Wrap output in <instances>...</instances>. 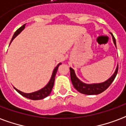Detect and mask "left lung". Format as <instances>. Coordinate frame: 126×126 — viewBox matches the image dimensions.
Returning a JSON list of instances; mask_svg holds the SVG:
<instances>
[{
	"label": "left lung",
	"mask_w": 126,
	"mask_h": 126,
	"mask_svg": "<svg viewBox=\"0 0 126 126\" xmlns=\"http://www.w3.org/2000/svg\"><path fill=\"white\" fill-rule=\"evenodd\" d=\"M113 37V43L116 46V42L114 36L112 35ZM70 79L71 81L72 82V84L76 89L80 92V93L84 94H98L103 92L104 91L107 89L108 87H110V84H111L112 82L114 80L115 78L116 77V75L118 72V65H117L115 72L114 74H113L110 79L106 80L105 82H101V83H98V84H85L84 82H81L76 76V74L74 73V70L72 69V68H70Z\"/></svg>",
	"instance_id": "left-lung-1"
}]
</instances>
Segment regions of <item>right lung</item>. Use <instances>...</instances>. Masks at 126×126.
Returning a JSON list of instances; mask_svg holds the SVG:
<instances>
[{
    "label": "right lung",
    "mask_w": 126,
    "mask_h": 126,
    "mask_svg": "<svg viewBox=\"0 0 126 126\" xmlns=\"http://www.w3.org/2000/svg\"><path fill=\"white\" fill-rule=\"evenodd\" d=\"M25 24H24L23 26H21L20 28L16 30L15 33L13 35V38H12L11 41V42L13 40L15 37L19 34L21 31L23 30V29L25 28ZM61 64V63H60V64H58V66H57L56 68H55V69L54 70V71H53V73H52V78H51V79L48 82V84H47L46 86L45 87H44L43 89H42L41 90H39V91H37L36 92H33L32 93H23L21 91H20L19 90H17L16 88H15V89L16 90L17 92L19 93V94H21L22 96H23V97H26L27 99H32V100H39V99H44L45 97H47L49 94H50V93L52 91V89L53 87H54V80H55V77H56V72L58 71V67Z\"/></svg>",
    "instance_id": "1"
}]
</instances>
